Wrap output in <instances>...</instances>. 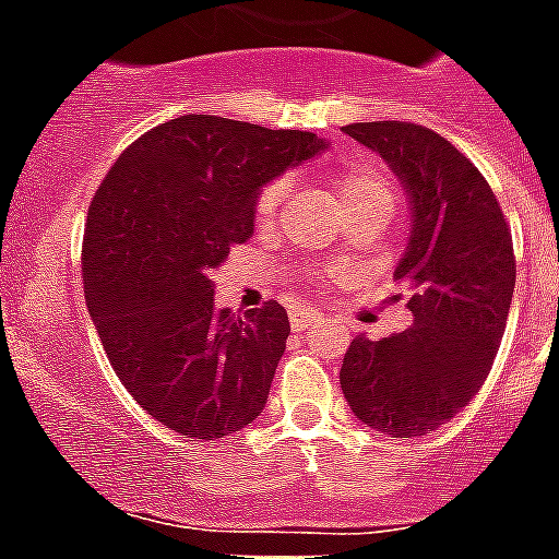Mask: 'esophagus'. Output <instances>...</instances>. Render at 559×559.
<instances>
[{
  "instance_id": "34e87169",
  "label": "esophagus",
  "mask_w": 559,
  "mask_h": 559,
  "mask_svg": "<svg viewBox=\"0 0 559 559\" xmlns=\"http://www.w3.org/2000/svg\"><path fill=\"white\" fill-rule=\"evenodd\" d=\"M318 321H321V312H316V309L295 307L293 312H289V326H293V332L309 330V326H316Z\"/></svg>"
}]
</instances>
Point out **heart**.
I'll return each mask as SVG.
<instances>
[{"mask_svg": "<svg viewBox=\"0 0 559 559\" xmlns=\"http://www.w3.org/2000/svg\"><path fill=\"white\" fill-rule=\"evenodd\" d=\"M330 185L344 213L358 207H381L392 213L397 204V187L383 167L372 162H344L330 173ZM287 178H272L252 199V224L270 227L287 199Z\"/></svg>", "mask_w": 559, "mask_h": 559, "instance_id": "b5f03b06", "label": "heart"}]
</instances>
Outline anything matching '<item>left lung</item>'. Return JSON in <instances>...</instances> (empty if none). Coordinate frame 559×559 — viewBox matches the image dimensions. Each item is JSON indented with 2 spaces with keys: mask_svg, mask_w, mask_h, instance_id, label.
<instances>
[{
  "mask_svg": "<svg viewBox=\"0 0 559 559\" xmlns=\"http://www.w3.org/2000/svg\"><path fill=\"white\" fill-rule=\"evenodd\" d=\"M346 133L381 153L412 201L409 330L358 335L341 367L349 409L392 438H417L480 392L514 295V247L489 181L443 135L412 121H358Z\"/></svg>",
  "mask_w": 559,
  "mask_h": 559,
  "instance_id": "1",
  "label": "left lung"
}]
</instances>
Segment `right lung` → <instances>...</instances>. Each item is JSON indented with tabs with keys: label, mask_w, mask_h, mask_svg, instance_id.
<instances>
[{
	"label": "right lung",
	"mask_w": 559,
	"mask_h": 559,
	"mask_svg": "<svg viewBox=\"0 0 559 559\" xmlns=\"http://www.w3.org/2000/svg\"><path fill=\"white\" fill-rule=\"evenodd\" d=\"M323 147L316 133L192 112L139 135L98 185L84 298L112 372L167 429L215 440L264 409L287 312L215 309L210 272L252 236L258 187Z\"/></svg>",
	"instance_id": "right-lung-1"
}]
</instances>
